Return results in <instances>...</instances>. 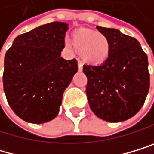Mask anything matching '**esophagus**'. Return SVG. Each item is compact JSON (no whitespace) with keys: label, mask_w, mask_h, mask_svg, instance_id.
<instances>
[{"label":"esophagus","mask_w":154,"mask_h":154,"mask_svg":"<svg viewBox=\"0 0 154 154\" xmlns=\"http://www.w3.org/2000/svg\"><path fill=\"white\" fill-rule=\"evenodd\" d=\"M78 65H79V71H82V69H83V63H82L80 60H79Z\"/></svg>","instance_id":"1"}]
</instances>
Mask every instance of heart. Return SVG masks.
<instances>
[{
    "mask_svg": "<svg viewBox=\"0 0 154 154\" xmlns=\"http://www.w3.org/2000/svg\"><path fill=\"white\" fill-rule=\"evenodd\" d=\"M65 44L72 47L71 39L65 38ZM74 44L85 60L91 62H101L105 60L110 53V42L105 36L87 29H80L74 34Z\"/></svg>",
    "mask_w": 154,
    "mask_h": 154,
    "instance_id": "obj_1",
    "label": "heart"
}]
</instances>
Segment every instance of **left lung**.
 Returning a JSON list of instances; mask_svg holds the SVG:
<instances>
[{
	"mask_svg": "<svg viewBox=\"0 0 154 154\" xmlns=\"http://www.w3.org/2000/svg\"><path fill=\"white\" fill-rule=\"evenodd\" d=\"M97 29L108 38L110 53L99 65H83L88 102L103 120L125 121L140 111L149 93L148 57L134 38L113 28Z\"/></svg>",
	"mask_w": 154,
	"mask_h": 154,
	"instance_id": "left-lung-1",
	"label": "left lung"
}]
</instances>
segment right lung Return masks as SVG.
Wrapping results in <instances>:
<instances>
[{
  "label": "right lung",
  "mask_w": 154,
  "mask_h": 154,
  "mask_svg": "<svg viewBox=\"0 0 154 154\" xmlns=\"http://www.w3.org/2000/svg\"><path fill=\"white\" fill-rule=\"evenodd\" d=\"M68 24H43L14 39L5 57L2 82L7 102L26 122L41 124L54 119L62 96L78 72L75 58H62Z\"/></svg>",
  "instance_id": "add662e5"
}]
</instances>
